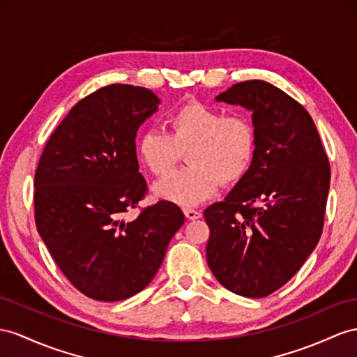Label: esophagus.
Wrapping results in <instances>:
<instances>
[{
	"mask_svg": "<svg viewBox=\"0 0 357 357\" xmlns=\"http://www.w3.org/2000/svg\"><path fill=\"white\" fill-rule=\"evenodd\" d=\"M184 214L188 220H197V218L202 217V213L197 211L195 208H184Z\"/></svg>",
	"mask_w": 357,
	"mask_h": 357,
	"instance_id": "esophagus-1",
	"label": "esophagus"
}]
</instances>
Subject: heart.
<instances>
[{"instance_id":"b5f03b06","label":"heart","mask_w":357,"mask_h":357,"mask_svg":"<svg viewBox=\"0 0 357 357\" xmlns=\"http://www.w3.org/2000/svg\"><path fill=\"white\" fill-rule=\"evenodd\" d=\"M167 130H146L137 140V157L157 176L167 173L187 151L190 166L169 173L153 187V193L164 200L197 205L211 197L220 182L236 184L252 167L257 135L248 117L188 102L170 113Z\"/></svg>"}]
</instances>
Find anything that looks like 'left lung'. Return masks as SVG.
I'll use <instances>...</instances> for the list:
<instances>
[{"mask_svg": "<svg viewBox=\"0 0 357 357\" xmlns=\"http://www.w3.org/2000/svg\"><path fill=\"white\" fill-rule=\"evenodd\" d=\"M252 112L257 153L223 202L205 209L206 261L243 297H267L294 276L323 232L331 164L305 107L267 81L215 98Z\"/></svg>", "mask_w": 357, "mask_h": 357, "instance_id": "left-lung-1", "label": "left lung"}]
</instances>
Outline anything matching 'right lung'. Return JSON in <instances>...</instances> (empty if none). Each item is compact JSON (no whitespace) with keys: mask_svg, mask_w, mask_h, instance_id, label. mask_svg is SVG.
I'll list each match as a JSON object with an SVG mask.
<instances>
[{"mask_svg":"<svg viewBox=\"0 0 357 357\" xmlns=\"http://www.w3.org/2000/svg\"><path fill=\"white\" fill-rule=\"evenodd\" d=\"M149 89L112 84L72 107L45 146L34 175L38 232L68 280L99 301L130 298L149 285L184 225L167 200L123 214L144 197L135 137L158 109Z\"/></svg>","mask_w":357,"mask_h":357,"instance_id":"1","label":"right lung"}]
</instances>
